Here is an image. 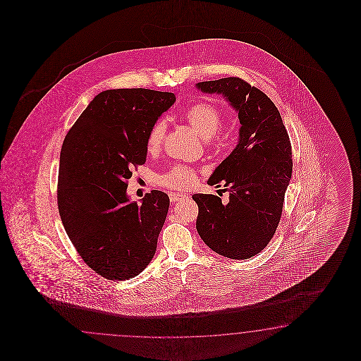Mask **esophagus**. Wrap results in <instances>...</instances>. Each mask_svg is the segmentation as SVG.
<instances>
[{"label": "esophagus", "mask_w": 361, "mask_h": 361, "mask_svg": "<svg viewBox=\"0 0 361 361\" xmlns=\"http://www.w3.org/2000/svg\"><path fill=\"white\" fill-rule=\"evenodd\" d=\"M185 195L184 193H169V198H171V201L172 202H176V201H180V200H183V198H185Z\"/></svg>", "instance_id": "34e87169"}]
</instances>
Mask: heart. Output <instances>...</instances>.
I'll return each mask as SVG.
<instances>
[{
    "label": "heart",
    "instance_id": "b5f03b06",
    "mask_svg": "<svg viewBox=\"0 0 361 361\" xmlns=\"http://www.w3.org/2000/svg\"><path fill=\"white\" fill-rule=\"evenodd\" d=\"M184 119L186 123L198 133L204 140L212 139L221 126V112L210 103H195L184 111ZM166 133V123L164 121H156L147 137V149L149 152H156L164 140ZM160 185L171 189H188L196 184V173L193 169L175 165L169 171L159 176Z\"/></svg>",
    "mask_w": 361,
    "mask_h": 361
}]
</instances>
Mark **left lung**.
Wrapping results in <instances>:
<instances>
[{
    "instance_id": "obj_1",
    "label": "left lung",
    "mask_w": 361,
    "mask_h": 361,
    "mask_svg": "<svg viewBox=\"0 0 361 361\" xmlns=\"http://www.w3.org/2000/svg\"><path fill=\"white\" fill-rule=\"evenodd\" d=\"M196 88L222 95L240 124L235 148L208 180V185L226 186L229 201L193 195L198 205L196 229L213 252L247 259L267 246L281 219L293 172L288 133L270 98L240 78L200 82Z\"/></svg>"
}]
</instances>
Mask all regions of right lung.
<instances>
[{
  "instance_id": "add662e5",
  "label": "right lung",
  "mask_w": 361,
  "mask_h": 361,
  "mask_svg": "<svg viewBox=\"0 0 361 361\" xmlns=\"http://www.w3.org/2000/svg\"><path fill=\"white\" fill-rule=\"evenodd\" d=\"M175 94L106 90L88 103L61 149L58 209L78 254L99 275L124 281L152 261L169 197L152 190L137 204L127 195L132 165L147 160L153 124Z\"/></svg>"
}]
</instances>
